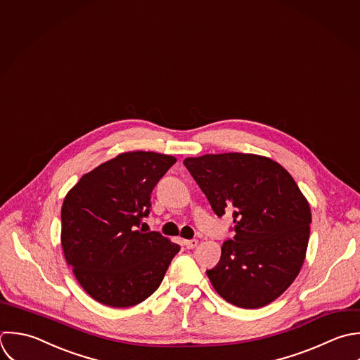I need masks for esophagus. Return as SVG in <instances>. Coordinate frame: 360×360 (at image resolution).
I'll use <instances>...</instances> for the list:
<instances>
[{"label":"esophagus","instance_id":"esophagus-1","mask_svg":"<svg viewBox=\"0 0 360 360\" xmlns=\"http://www.w3.org/2000/svg\"><path fill=\"white\" fill-rule=\"evenodd\" d=\"M198 240H185L184 241V244H185V247L188 248V250H193V248H196L198 247Z\"/></svg>","mask_w":360,"mask_h":360}]
</instances>
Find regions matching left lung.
<instances>
[{
  "mask_svg": "<svg viewBox=\"0 0 360 360\" xmlns=\"http://www.w3.org/2000/svg\"><path fill=\"white\" fill-rule=\"evenodd\" d=\"M185 167L213 212L233 210L234 238L206 271L214 290L241 309L276 300L306 258L311 210L293 176L276 161L244 153L188 157Z\"/></svg>",
  "mask_w": 360,
  "mask_h": 360,
  "instance_id": "obj_1",
  "label": "left lung"
}]
</instances>
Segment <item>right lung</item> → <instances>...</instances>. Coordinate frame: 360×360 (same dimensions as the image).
Masks as SVG:
<instances>
[{"mask_svg": "<svg viewBox=\"0 0 360 360\" xmlns=\"http://www.w3.org/2000/svg\"><path fill=\"white\" fill-rule=\"evenodd\" d=\"M176 158L129 151L98 165L67 192L61 247L81 288L98 303L124 309L161 285L179 245L140 229L150 196Z\"/></svg>", "mask_w": 360, "mask_h": 360, "instance_id": "right-lung-1", "label": "right lung"}]
</instances>
